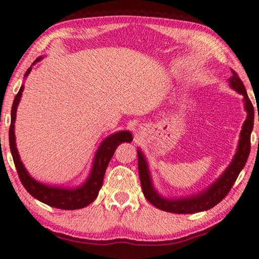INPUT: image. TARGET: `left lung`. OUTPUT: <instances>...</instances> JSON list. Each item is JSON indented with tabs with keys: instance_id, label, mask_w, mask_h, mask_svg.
<instances>
[{
	"instance_id": "obj_1",
	"label": "left lung",
	"mask_w": 259,
	"mask_h": 259,
	"mask_svg": "<svg viewBox=\"0 0 259 259\" xmlns=\"http://www.w3.org/2000/svg\"><path fill=\"white\" fill-rule=\"evenodd\" d=\"M229 83L232 89H234L236 93L243 96V104L245 112H247V119L243 122L242 129H241L238 148H236L232 162L225 169V171L205 190L196 193L194 195L184 196V198L170 199L162 196L153 185L152 176L150 169H148V163L145 155L143 154L140 148H137L138 170L143 193L148 200V202L152 203L154 207L163 210V211L174 213H195L211 209L229 194L240 171L243 169L245 162H247L249 153H250V136L253 128V106L248 97L242 81L240 80L238 74L233 69H232V76L229 78Z\"/></svg>"
}]
</instances>
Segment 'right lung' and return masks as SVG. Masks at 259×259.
I'll return each mask as SVG.
<instances>
[{
	"label": "right lung",
	"instance_id": "add662e5",
	"mask_svg": "<svg viewBox=\"0 0 259 259\" xmlns=\"http://www.w3.org/2000/svg\"><path fill=\"white\" fill-rule=\"evenodd\" d=\"M43 59V57H38V58L32 64L35 65L37 61ZM32 66H30L27 71H26L24 77L26 78L30 71H32ZM24 91V85L20 87L18 94L16 95L14 104H12L11 108V124L10 129H9V143H10V151L12 157H14V162L18 172V176L20 178V182L23 184L24 187L27 190L30 195L33 196L41 202L46 203L50 207H55L63 210H74V209H81L89 205L98 196L99 190L103 186L104 176L106 168L109 163V161L113 157L114 152H115L116 147L120 144L124 142H133V135L129 133L128 130H122L114 133L112 135L107 136L102 144H100L97 152H96L93 166H91V171L89 176L85 179V182L82 185L77 187H61V186H52L48 185V184L37 182L34 179L26 170L25 165L20 160L18 150L16 146V137H15V122H16V114H17V107H18L21 95Z\"/></svg>",
	"mask_w": 259,
	"mask_h": 259
}]
</instances>
